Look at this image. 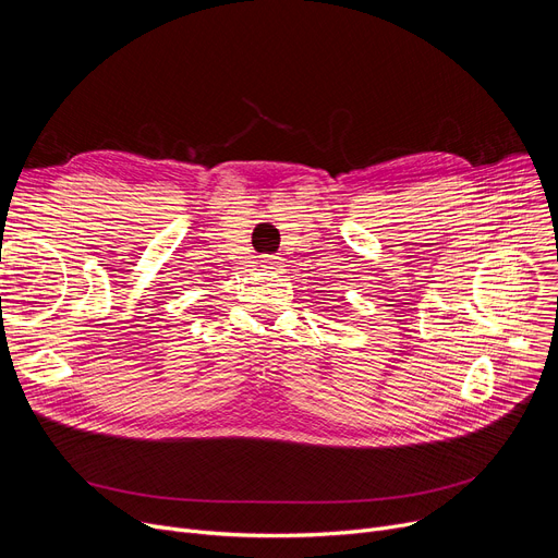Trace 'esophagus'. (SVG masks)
Returning a JSON list of instances; mask_svg holds the SVG:
<instances>
[{"instance_id":"esophagus-1","label":"esophagus","mask_w":558,"mask_h":558,"mask_svg":"<svg viewBox=\"0 0 558 558\" xmlns=\"http://www.w3.org/2000/svg\"><path fill=\"white\" fill-rule=\"evenodd\" d=\"M264 269L280 274V271L284 269V262H282V257H278V255H267V257H264Z\"/></svg>"}]
</instances>
